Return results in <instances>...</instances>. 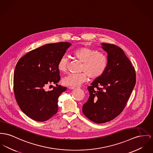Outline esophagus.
<instances>
[{
	"instance_id": "34e87169",
	"label": "esophagus",
	"mask_w": 153,
	"mask_h": 153,
	"mask_svg": "<svg viewBox=\"0 0 153 153\" xmlns=\"http://www.w3.org/2000/svg\"><path fill=\"white\" fill-rule=\"evenodd\" d=\"M77 88H75V87H73V86H69L68 87V89H71V90H72V89H76Z\"/></svg>"
}]
</instances>
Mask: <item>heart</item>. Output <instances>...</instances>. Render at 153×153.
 Instances as JSON below:
<instances>
[{"label":"heart","instance_id":"heart-1","mask_svg":"<svg viewBox=\"0 0 153 153\" xmlns=\"http://www.w3.org/2000/svg\"><path fill=\"white\" fill-rule=\"evenodd\" d=\"M73 56L78 60L83 62L82 71L79 74H70L62 79V83L67 86H78L86 81L88 76L95 79L100 77L105 71L107 64V57L102 53L86 47L76 49L72 53ZM68 58L62 56L58 62V69L65 72L67 69Z\"/></svg>","mask_w":153,"mask_h":153}]
</instances>
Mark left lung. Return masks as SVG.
<instances>
[{"label": "left lung", "instance_id": "1", "mask_svg": "<svg viewBox=\"0 0 153 153\" xmlns=\"http://www.w3.org/2000/svg\"><path fill=\"white\" fill-rule=\"evenodd\" d=\"M101 45L107 54V67L88 88L90 96L82 108L85 115L97 123L108 122L122 112L136 83L134 68L122 49L108 43Z\"/></svg>", "mask_w": 153, "mask_h": 153}]
</instances>
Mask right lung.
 I'll return each mask as SVG.
<instances>
[{
	"label": "right lung",
	"mask_w": 153,
	"mask_h": 153,
	"mask_svg": "<svg viewBox=\"0 0 153 153\" xmlns=\"http://www.w3.org/2000/svg\"><path fill=\"white\" fill-rule=\"evenodd\" d=\"M71 46L65 42L45 45L30 51L17 63L14 73L15 97L22 111L31 119L43 122L57 112L59 97L67 90L57 84L60 80L57 64ZM51 84L56 86L45 91Z\"/></svg>",
	"instance_id": "add662e5"
}]
</instances>
